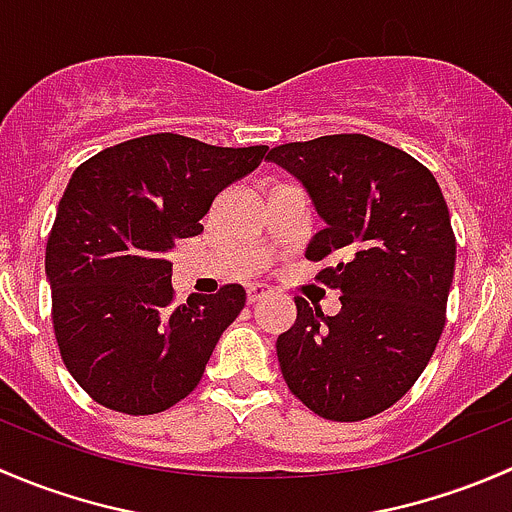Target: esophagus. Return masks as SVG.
Here are the masks:
<instances>
[{
    "mask_svg": "<svg viewBox=\"0 0 512 512\" xmlns=\"http://www.w3.org/2000/svg\"><path fill=\"white\" fill-rule=\"evenodd\" d=\"M270 294H272L270 287L252 285V287H247V302H250V304L262 302V299H267V297H270Z\"/></svg>",
    "mask_w": 512,
    "mask_h": 512,
    "instance_id": "1",
    "label": "esophagus"
}]
</instances>
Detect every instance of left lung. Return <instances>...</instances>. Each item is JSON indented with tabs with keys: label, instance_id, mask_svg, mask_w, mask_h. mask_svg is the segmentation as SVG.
Returning a JSON list of instances; mask_svg holds the SVG:
<instances>
[{
	"label": "left lung",
	"instance_id": "obj_1",
	"mask_svg": "<svg viewBox=\"0 0 512 512\" xmlns=\"http://www.w3.org/2000/svg\"><path fill=\"white\" fill-rule=\"evenodd\" d=\"M267 160L307 188L324 230L307 260L342 292L324 317L294 297L297 319L277 337L289 391L329 421H364L394 406L426 369L456 267V237L426 165L364 133L272 148Z\"/></svg>",
	"mask_w": 512,
	"mask_h": 512
}]
</instances>
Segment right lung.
<instances>
[{"label":"right lung","instance_id":"right-lung-1","mask_svg":"<svg viewBox=\"0 0 512 512\" xmlns=\"http://www.w3.org/2000/svg\"><path fill=\"white\" fill-rule=\"evenodd\" d=\"M265 153L153 133L74 170L46 242V280L61 359L101 406L158 414L200 384L247 294L225 285L175 307L168 252L203 232L215 195Z\"/></svg>","mask_w":512,"mask_h":512}]
</instances>
